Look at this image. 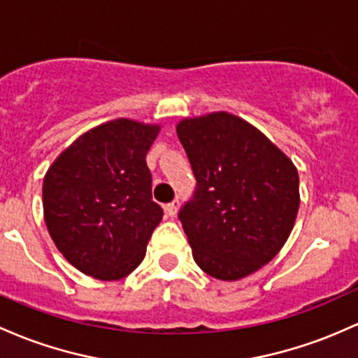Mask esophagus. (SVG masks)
<instances>
[{
    "label": "esophagus",
    "instance_id": "esophagus-1",
    "mask_svg": "<svg viewBox=\"0 0 358 358\" xmlns=\"http://www.w3.org/2000/svg\"><path fill=\"white\" fill-rule=\"evenodd\" d=\"M178 207H180L178 200H173V202L166 203V206H164V212H166V214L170 215V217H175L176 212H178Z\"/></svg>",
    "mask_w": 358,
    "mask_h": 358
}]
</instances>
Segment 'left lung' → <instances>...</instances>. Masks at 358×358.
Wrapping results in <instances>:
<instances>
[{"label":"left lung","mask_w":358,"mask_h":358,"mask_svg":"<svg viewBox=\"0 0 358 358\" xmlns=\"http://www.w3.org/2000/svg\"><path fill=\"white\" fill-rule=\"evenodd\" d=\"M176 134L197 178L180 210L194 260L219 280L266 265L290 236L299 210V175L250 122L227 112L183 119Z\"/></svg>","instance_id":"8db88e82"}]
</instances>
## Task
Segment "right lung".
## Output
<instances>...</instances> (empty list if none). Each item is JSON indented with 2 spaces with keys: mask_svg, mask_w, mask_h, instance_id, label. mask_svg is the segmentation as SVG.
<instances>
[{
  "mask_svg": "<svg viewBox=\"0 0 358 358\" xmlns=\"http://www.w3.org/2000/svg\"><path fill=\"white\" fill-rule=\"evenodd\" d=\"M159 125L115 119L90 129L49 166L42 203L54 245L80 272L119 280L144 260L163 209L146 155Z\"/></svg>",
  "mask_w": 358,
  "mask_h": 358,
  "instance_id": "add662e5",
  "label": "right lung"
}]
</instances>
